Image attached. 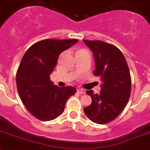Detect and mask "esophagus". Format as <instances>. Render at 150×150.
Listing matches in <instances>:
<instances>
[{
  "label": "esophagus",
  "mask_w": 150,
  "mask_h": 150,
  "mask_svg": "<svg viewBox=\"0 0 150 150\" xmlns=\"http://www.w3.org/2000/svg\"><path fill=\"white\" fill-rule=\"evenodd\" d=\"M77 93H80V94H85V91L84 89H82V88H78Z\"/></svg>",
  "instance_id": "34e87169"
}]
</instances>
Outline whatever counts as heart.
<instances>
[{
    "label": "heart",
    "mask_w": 150,
    "mask_h": 150,
    "mask_svg": "<svg viewBox=\"0 0 150 150\" xmlns=\"http://www.w3.org/2000/svg\"><path fill=\"white\" fill-rule=\"evenodd\" d=\"M79 51H80V50H79Z\"/></svg>",
    "instance_id": "1"
}]
</instances>
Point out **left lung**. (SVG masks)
<instances>
[{"instance_id": "8db88e82", "label": "left lung", "mask_w": 150, "mask_h": 150, "mask_svg": "<svg viewBox=\"0 0 150 150\" xmlns=\"http://www.w3.org/2000/svg\"><path fill=\"white\" fill-rule=\"evenodd\" d=\"M83 41L93 54V74L102 82L99 95L86 91L92 102L84 112L93 122L105 125L119 116L129 101L132 85L129 70L122 52L115 45L101 40Z\"/></svg>"}]
</instances>
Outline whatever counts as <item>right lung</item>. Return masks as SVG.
I'll return each instance as SVG.
<instances>
[{
  "mask_svg": "<svg viewBox=\"0 0 150 150\" xmlns=\"http://www.w3.org/2000/svg\"><path fill=\"white\" fill-rule=\"evenodd\" d=\"M78 42L76 39H46L37 42L25 53L16 74L18 94L28 112L43 122L55 119L63 112L74 87L53 85L50 74L59 54Z\"/></svg>",
  "mask_w": 150,
  "mask_h": 150,
  "instance_id": "right-lung-1",
  "label": "right lung"
}]
</instances>
